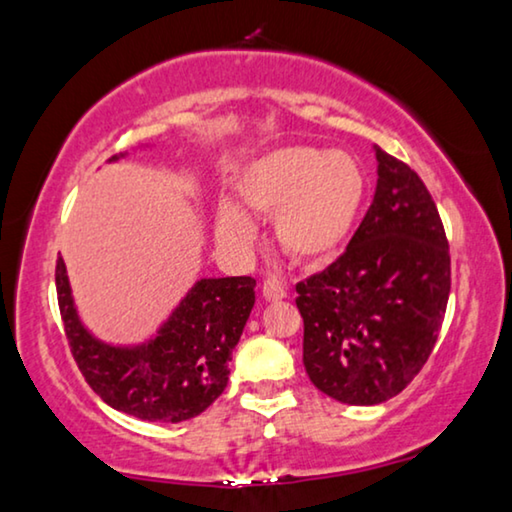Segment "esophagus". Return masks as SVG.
Wrapping results in <instances>:
<instances>
[{
    "mask_svg": "<svg viewBox=\"0 0 512 512\" xmlns=\"http://www.w3.org/2000/svg\"><path fill=\"white\" fill-rule=\"evenodd\" d=\"M262 294L266 301H278V299H283L287 292H285V287L280 285L278 278H266L262 283Z\"/></svg>",
    "mask_w": 512,
    "mask_h": 512,
    "instance_id": "34e87169",
    "label": "esophagus"
}]
</instances>
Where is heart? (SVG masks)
<instances>
[{"mask_svg": "<svg viewBox=\"0 0 512 512\" xmlns=\"http://www.w3.org/2000/svg\"><path fill=\"white\" fill-rule=\"evenodd\" d=\"M369 178L357 157L311 146H287L259 155L243 169L239 197L250 211L276 215L273 229L280 248L294 262L318 266L348 243L364 208ZM222 243L243 248L255 225L241 206H218Z\"/></svg>", "mask_w": 512, "mask_h": 512, "instance_id": "heart-1", "label": "heart"}]
</instances>
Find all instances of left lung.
I'll return each mask as SVG.
<instances>
[{
	"label": "left lung",
	"instance_id": "1",
	"mask_svg": "<svg viewBox=\"0 0 512 512\" xmlns=\"http://www.w3.org/2000/svg\"><path fill=\"white\" fill-rule=\"evenodd\" d=\"M376 160V197L345 253L297 283L308 378L350 406L406 390L450 297V248L427 185L385 150Z\"/></svg>",
	"mask_w": 512,
	"mask_h": 512
}]
</instances>
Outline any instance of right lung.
<instances>
[{"mask_svg": "<svg viewBox=\"0 0 512 512\" xmlns=\"http://www.w3.org/2000/svg\"><path fill=\"white\" fill-rule=\"evenodd\" d=\"M55 287L64 336L85 383L111 408L148 422L190 420L225 392L232 350L255 304V278H204L153 341L127 350L83 329L60 257Z\"/></svg>", "mask_w": 512, "mask_h": 512, "instance_id": "obj_1", "label": "right lung"}]
</instances>
